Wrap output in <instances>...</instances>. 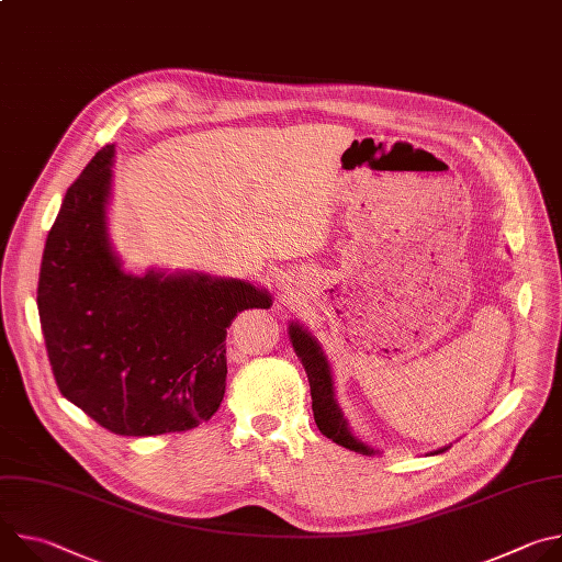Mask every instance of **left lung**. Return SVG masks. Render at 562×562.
Segmentation results:
<instances>
[{
  "mask_svg": "<svg viewBox=\"0 0 562 562\" xmlns=\"http://www.w3.org/2000/svg\"><path fill=\"white\" fill-rule=\"evenodd\" d=\"M291 342L295 353L300 356L306 378H308V386H311V407H313V418L315 425L319 429V434L331 438L336 445L347 447L351 451H360V453H371L369 447H364L347 427V420L342 418L336 400H334V380H331V369L327 358L319 351V345L300 327V325H291L289 329ZM449 449V447H447ZM447 449H440L447 451Z\"/></svg>",
  "mask_w": 562,
  "mask_h": 562,
  "instance_id": "8db88e82",
  "label": "left lung"
}]
</instances>
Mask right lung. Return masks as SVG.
<instances>
[{
	"label": "right lung",
	"mask_w": 562,
	"mask_h": 562,
	"mask_svg": "<svg viewBox=\"0 0 562 562\" xmlns=\"http://www.w3.org/2000/svg\"><path fill=\"white\" fill-rule=\"evenodd\" d=\"M115 146L95 153L48 231L37 311L57 389L117 436L189 431L220 409L226 329L271 295L200 273L144 278L120 269L104 204Z\"/></svg>",
	"instance_id": "obj_1"
}]
</instances>
